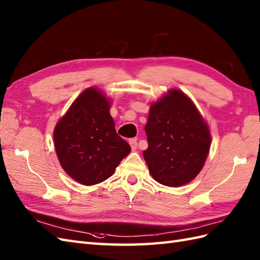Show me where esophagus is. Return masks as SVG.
<instances>
[{"label": "esophagus", "instance_id": "34e87169", "mask_svg": "<svg viewBox=\"0 0 260 260\" xmlns=\"http://www.w3.org/2000/svg\"><path fill=\"white\" fill-rule=\"evenodd\" d=\"M129 145H131V147H132V149L133 150H135L136 148H137V141L135 140V138H133V140H129Z\"/></svg>", "mask_w": 260, "mask_h": 260}]
</instances>
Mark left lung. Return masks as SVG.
Returning <instances> with one entry per match:
<instances>
[{"label": "left lung", "mask_w": 260, "mask_h": 260, "mask_svg": "<svg viewBox=\"0 0 260 260\" xmlns=\"http://www.w3.org/2000/svg\"><path fill=\"white\" fill-rule=\"evenodd\" d=\"M145 132L148 147L143 156L156 182L179 187L203 170L212 144L210 131L180 89L171 88L150 105Z\"/></svg>", "instance_id": "1"}]
</instances>
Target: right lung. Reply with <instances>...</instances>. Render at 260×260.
Wrapping results in <instances>:
<instances>
[{
    "label": "right lung",
    "mask_w": 260,
    "mask_h": 260,
    "mask_svg": "<svg viewBox=\"0 0 260 260\" xmlns=\"http://www.w3.org/2000/svg\"><path fill=\"white\" fill-rule=\"evenodd\" d=\"M112 102L98 87L77 96L54 128V147L62 168L75 182L92 186L115 172L131 146L117 135Z\"/></svg>",
    "instance_id": "right-lung-1"
}]
</instances>
